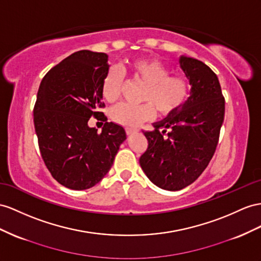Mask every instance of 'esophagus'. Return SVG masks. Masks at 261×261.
<instances>
[{
	"instance_id": "obj_1",
	"label": "esophagus",
	"mask_w": 261,
	"mask_h": 261,
	"mask_svg": "<svg viewBox=\"0 0 261 261\" xmlns=\"http://www.w3.org/2000/svg\"><path fill=\"white\" fill-rule=\"evenodd\" d=\"M125 131H126V135L131 136V135H133V133H136L138 131V129H136V128H126Z\"/></svg>"
}]
</instances>
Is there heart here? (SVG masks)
<instances>
[{
	"mask_svg": "<svg viewBox=\"0 0 261 261\" xmlns=\"http://www.w3.org/2000/svg\"><path fill=\"white\" fill-rule=\"evenodd\" d=\"M128 75L145 85L142 100L150 103L133 106L121 103L112 110L116 122L126 126H136L153 115L152 107L162 116H169L181 108L189 95V85L181 76L169 75L166 67L155 59H138L124 69ZM121 77L116 70H110L103 78L102 97L113 102L121 93Z\"/></svg>",
	"mask_w": 261,
	"mask_h": 261,
	"instance_id": "b5f03b06",
	"label": "heart"
}]
</instances>
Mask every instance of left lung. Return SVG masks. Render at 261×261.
Returning <instances> with one entry per match:
<instances>
[{
    "label": "left lung",
    "instance_id": "1",
    "mask_svg": "<svg viewBox=\"0 0 261 261\" xmlns=\"http://www.w3.org/2000/svg\"><path fill=\"white\" fill-rule=\"evenodd\" d=\"M178 64L191 85V96L174 113L153 123L154 131H143L149 145L139 160L150 181L166 191L182 190L202 174L216 150L225 115L216 73L184 55Z\"/></svg>",
    "mask_w": 261,
    "mask_h": 261
}]
</instances>
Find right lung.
Returning a JSON list of instances; mask_svg holds the SVG:
<instances>
[{
  "label": "right lung",
  "mask_w": 261,
  "mask_h": 261,
  "mask_svg": "<svg viewBox=\"0 0 261 261\" xmlns=\"http://www.w3.org/2000/svg\"><path fill=\"white\" fill-rule=\"evenodd\" d=\"M109 67L105 53L79 50L53 67L39 86L34 107L39 151L51 176L67 189L98 184L126 139L120 124L106 121L101 133L88 125L92 116H103L101 86Z\"/></svg>",
  "instance_id": "obj_1"
}]
</instances>
